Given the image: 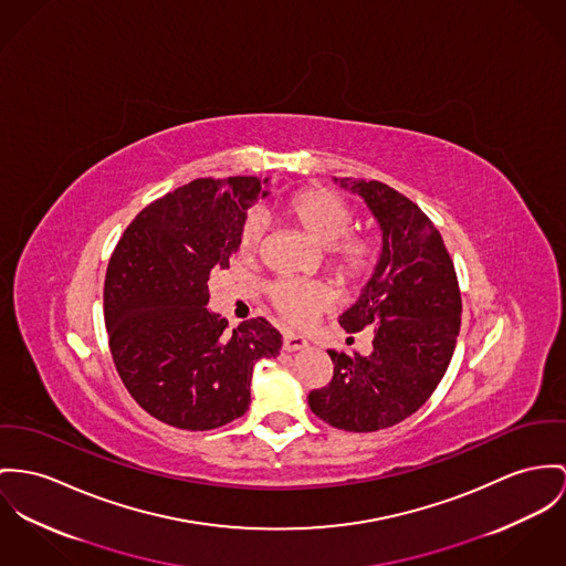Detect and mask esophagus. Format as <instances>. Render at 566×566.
<instances>
[{"instance_id":"obj_1","label":"esophagus","mask_w":566,"mask_h":566,"mask_svg":"<svg viewBox=\"0 0 566 566\" xmlns=\"http://www.w3.org/2000/svg\"><path fill=\"white\" fill-rule=\"evenodd\" d=\"M307 347V340H305L304 336H297V334H291V332H286L284 334V350H302V348Z\"/></svg>"}]
</instances>
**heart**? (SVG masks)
<instances>
[{"mask_svg":"<svg viewBox=\"0 0 566 566\" xmlns=\"http://www.w3.org/2000/svg\"><path fill=\"white\" fill-rule=\"evenodd\" d=\"M286 213L295 219L310 237L329 245V264L348 280L368 275L379 261V245L373 237L348 234L353 226V211L343 196L332 189H305L286 202ZM264 219L250 213L237 234V254L243 261H254L261 252ZM273 307L293 325L312 323L327 310L334 295L325 284L305 282L295 277L275 280L269 289Z\"/></svg>","mask_w":566,"mask_h":566,"instance_id":"obj_1","label":"heart"}]
</instances>
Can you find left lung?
Masks as SVG:
<instances>
[{
  "mask_svg": "<svg viewBox=\"0 0 566 566\" xmlns=\"http://www.w3.org/2000/svg\"><path fill=\"white\" fill-rule=\"evenodd\" d=\"M340 187L359 193L384 230L370 282L338 318L347 334L373 325V350H327L334 377L307 394V405L340 431L373 433L416 413L443 379L461 327V291L436 223L416 202L379 180L343 178Z\"/></svg>",
  "mask_w": 566,
  "mask_h": 566,
  "instance_id": "8db88e82",
  "label": "left lung"
}]
</instances>
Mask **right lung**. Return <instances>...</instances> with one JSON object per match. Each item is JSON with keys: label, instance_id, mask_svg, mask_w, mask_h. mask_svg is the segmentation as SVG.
I'll list each match as a JSON object with an SVG mask.
<instances>
[{"label": "right lung", "instance_id": "add662e5", "mask_svg": "<svg viewBox=\"0 0 566 566\" xmlns=\"http://www.w3.org/2000/svg\"><path fill=\"white\" fill-rule=\"evenodd\" d=\"M264 182L230 176L178 187L137 213L107 264L103 312L116 370L144 411L176 429L241 418L254 364L280 355L282 336L262 316L228 332L207 310L211 271L228 269Z\"/></svg>", "mask_w": 566, "mask_h": 566}]
</instances>
